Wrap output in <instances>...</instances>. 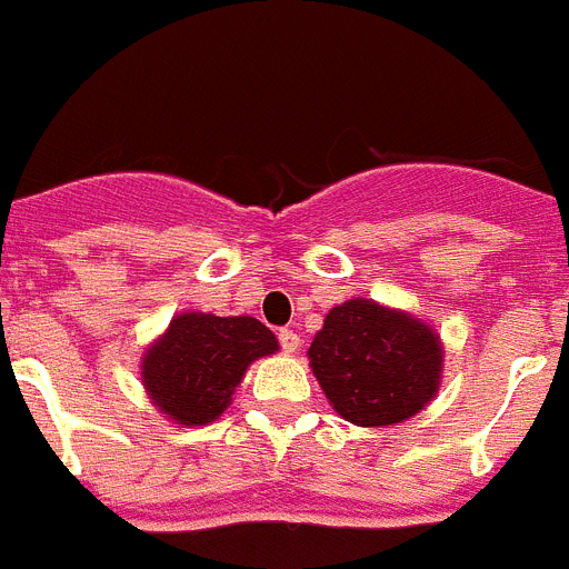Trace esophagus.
I'll return each mask as SVG.
<instances>
[{
	"label": "esophagus",
	"mask_w": 569,
	"mask_h": 569,
	"mask_svg": "<svg viewBox=\"0 0 569 569\" xmlns=\"http://www.w3.org/2000/svg\"><path fill=\"white\" fill-rule=\"evenodd\" d=\"M279 341H281V350H284V353H296V350H299L301 347V336L296 333V330H279Z\"/></svg>",
	"instance_id": "1"
}]
</instances>
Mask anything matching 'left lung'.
Returning a JSON list of instances; mask_svg holds the SVG:
<instances>
[{"label": "left lung", "mask_w": 569, "mask_h": 569, "mask_svg": "<svg viewBox=\"0 0 569 569\" xmlns=\"http://www.w3.org/2000/svg\"><path fill=\"white\" fill-rule=\"evenodd\" d=\"M308 359L341 419L387 427L413 419L436 399L445 341L419 316L356 296L325 316Z\"/></svg>", "instance_id": "obj_1"}]
</instances>
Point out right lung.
Returning <instances> with one entry per match:
<instances>
[{"mask_svg": "<svg viewBox=\"0 0 569 569\" xmlns=\"http://www.w3.org/2000/svg\"><path fill=\"white\" fill-rule=\"evenodd\" d=\"M276 350L279 339L253 316L184 310L150 341L139 370L150 405L164 419L204 427L228 410L248 367Z\"/></svg>", "mask_w": 569, "mask_h": 569, "instance_id": "1", "label": "right lung"}]
</instances>
